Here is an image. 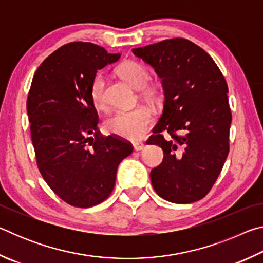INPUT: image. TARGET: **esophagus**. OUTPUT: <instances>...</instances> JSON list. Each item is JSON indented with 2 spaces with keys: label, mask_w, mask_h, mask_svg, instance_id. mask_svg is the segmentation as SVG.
I'll return each instance as SVG.
<instances>
[{
  "label": "esophagus",
  "mask_w": 263,
  "mask_h": 263,
  "mask_svg": "<svg viewBox=\"0 0 263 263\" xmlns=\"http://www.w3.org/2000/svg\"><path fill=\"white\" fill-rule=\"evenodd\" d=\"M133 148H135V151H141V149H144V148H145L144 142H141V141H135V142H133Z\"/></svg>",
  "instance_id": "esophagus-1"
}]
</instances>
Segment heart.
Segmentation results:
<instances>
[{
    "instance_id": "heart-1",
    "label": "heart",
    "mask_w": 263,
    "mask_h": 263,
    "mask_svg": "<svg viewBox=\"0 0 263 263\" xmlns=\"http://www.w3.org/2000/svg\"><path fill=\"white\" fill-rule=\"evenodd\" d=\"M118 74L136 89H142L149 81V70L138 61H125L118 67ZM90 97L96 108L105 106V77L97 73L90 84ZM152 123V114L144 106L132 110H117L104 122V127L111 135L139 139L145 136Z\"/></svg>"
}]
</instances>
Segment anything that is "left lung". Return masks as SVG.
<instances>
[{
	"mask_svg": "<svg viewBox=\"0 0 263 263\" xmlns=\"http://www.w3.org/2000/svg\"><path fill=\"white\" fill-rule=\"evenodd\" d=\"M132 52L162 80L163 111L147 140L164 154L151 171L153 188L172 203L199 201L215 184L230 149L232 115L224 75L203 48L184 38Z\"/></svg>",
	"mask_w": 263,
	"mask_h": 263,
	"instance_id": "8db88e82",
	"label": "left lung"
}]
</instances>
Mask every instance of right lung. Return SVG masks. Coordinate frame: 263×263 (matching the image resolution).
<instances>
[{
	"label": "right lung",
	"mask_w": 263,
	"mask_h": 263,
	"mask_svg": "<svg viewBox=\"0 0 263 263\" xmlns=\"http://www.w3.org/2000/svg\"><path fill=\"white\" fill-rule=\"evenodd\" d=\"M119 58L91 43L66 44L42 62L31 83L26 110L39 172L73 206L108 198L118 164L133 151L121 138L101 135L90 97L97 70Z\"/></svg>",
	"instance_id": "obj_1"
}]
</instances>
